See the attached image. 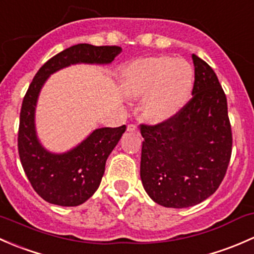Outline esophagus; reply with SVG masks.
I'll use <instances>...</instances> for the list:
<instances>
[{
    "label": "esophagus",
    "instance_id": "1",
    "mask_svg": "<svg viewBox=\"0 0 254 254\" xmlns=\"http://www.w3.org/2000/svg\"><path fill=\"white\" fill-rule=\"evenodd\" d=\"M127 130H128V132H137L138 133V128H137V126H135V125H128Z\"/></svg>",
    "mask_w": 254,
    "mask_h": 254
}]
</instances>
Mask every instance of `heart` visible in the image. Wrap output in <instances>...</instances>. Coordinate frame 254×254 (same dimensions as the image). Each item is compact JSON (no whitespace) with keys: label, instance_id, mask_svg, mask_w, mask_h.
Returning <instances> with one entry per match:
<instances>
[{"label":"heart","instance_id":"heart-1","mask_svg":"<svg viewBox=\"0 0 254 254\" xmlns=\"http://www.w3.org/2000/svg\"><path fill=\"white\" fill-rule=\"evenodd\" d=\"M122 85L133 99L149 94L143 112L148 121L156 124L171 119L190 100L194 85V69L185 59L148 57L125 68Z\"/></svg>","mask_w":254,"mask_h":254}]
</instances>
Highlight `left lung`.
<instances>
[{
  "instance_id": "1",
  "label": "left lung",
  "mask_w": 254,
  "mask_h": 254,
  "mask_svg": "<svg viewBox=\"0 0 254 254\" xmlns=\"http://www.w3.org/2000/svg\"><path fill=\"white\" fill-rule=\"evenodd\" d=\"M192 99L161 124L140 125V179L149 197L166 208H188L219 188L232 150L227 101L213 68L192 55Z\"/></svg>"
}]
</instances>
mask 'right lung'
Listing matches in <instances>:
<instances>
[{
	"instance_id": "obj_1",
	"label": "right lung",
	"mask_w": 254,
	"mask_h": 254,
	"mask_svg": "<svg viewBox=\"0 0 254 254\" xmlns=\"http://www.w3.org/2000/svg\"><path fill=\"white\" fill-rule=\"evenodd\" d=\"M121 51L120 46L89 44L70 46L44 64L28 88L20 109L18 151L30 185L51 204L75 206L94 194L105 172L110 153L119 143L126 126L98 128L69 151L50 153L40 144L35 130L39 93L52 73L75 64H111Z\"/></svg>"
}]
</instances>
